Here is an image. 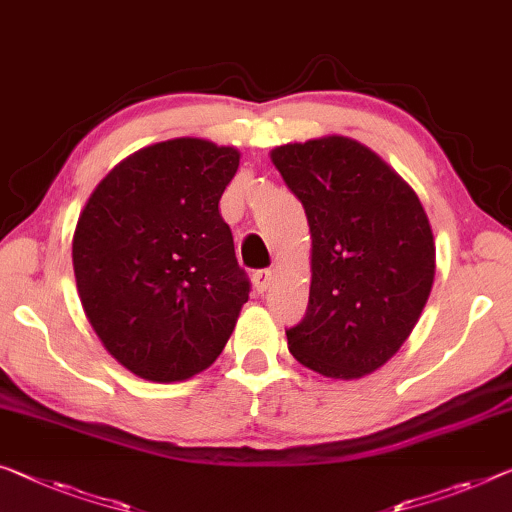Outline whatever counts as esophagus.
Instances as JSON below:
<instances>
[{
    "label": "esophagus",
    "mask_w": 512,
    "mask_h": 512,
    "mask_svg": "<svg viewBox=\"0 0 512 512\" xmlns=\"http://www.w3.org/2000/svg\"><path fill=\"white\" fill-rule=\"evenodd\" d=\"M251 279H254V286H256L258 293H265V290L272 286V281H274V272H272V270H267V267H265V270H256V272H254V277H251Z\"/></svg>",
    "instance_id": "34e87169"
}]
</instances>
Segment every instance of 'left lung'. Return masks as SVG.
<instances>
[{
  "label": "left lung",
  "instance_id": "left-lung-1",
  "mask_svg": "<svg viewBox=\"0 0 512 512\" xmlns=\"http://www.w3.org/2000/svg\"><path fill=\"white\" fill-rule=\"evenodd\" d=\"M311 229V293L286 329L293 357L352 380L396 355L428 302L435 242L419 196L371 148L348 137L272 151Z\"/></svg>",
  "mask_w": 512,
  "mask_h": 512
}]
</instances>
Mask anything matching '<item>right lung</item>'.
I'll return each mask as SVG.
<instances>
[{
    "label": "right lung",
    "mask_w": 512,
    "mask_h": 512,
    "mask_svg": "<svg viewBox=\"0 0 512 512\" xmlns=\"http://www.w3.org/2000/svg\"><path fill=\"white\" fill-rule=\"evenodd\" d=\"M240 153L206 139L148 146L109 171L73 238L86 318L119 364L176 382L208 368L249 300L219 199Z\"/></svg>",
    "instance_id": "add662e5"
}]
</instances>
